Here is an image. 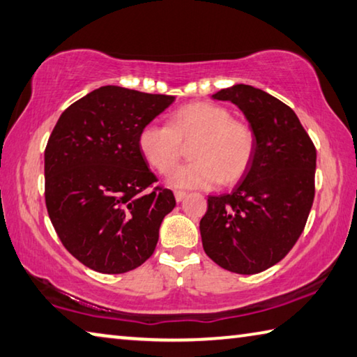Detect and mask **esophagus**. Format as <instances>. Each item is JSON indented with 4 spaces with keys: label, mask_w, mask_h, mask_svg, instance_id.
<instances>
[{
    "label": "esophagus",
    "mask_w": 357,
    "mask_h": 357,
    "mask_svg": "<svg viewBox=\"0 0 357 357\" xmlns=\"http://www.w3.org/2000/svg\"><path fill=\"white\" fill-rule=\"evenodd\" d=\"M174 196H175V201H177V202H182L183 199H185L186 196H188V192H186V191H180V190H177V191L174 192Z\"/></svg>",
    "instance_id": "esophagus-1"
}]
</instances>
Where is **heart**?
Returning a JSON list of instances; mask_svg holds the SVG:
<instances>
[{"instance_id": "1", "label": "heart", "mask_w": 357, "mask_h": 357, "mask_svg": "<svg viewBox=\"0 0 357 357\" xmlns=\"http://www.w3.org/2000/svg\"><path fill=\"white\" fill-rule=\"evenodd\" d=\"M195 139V162L176 168L182 142ZM255 133L251 125L232 119L226 106L197 102L174 111L169 125L149 122L137 135V147L150 166L169 174L175 188H211L222 182L235 183L248 172L255 155Z\"/></svg>"}]
</instances>
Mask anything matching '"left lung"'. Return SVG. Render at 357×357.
I'll return each instance as SVG.
<instances>
[{"instance_id": "8db88e82", "label": "left lung", "mask_w": 357, "mask_h": 357, "mask_svg": "<svg viewBox=\"0 0 357 357\" xmlns=\"http://www.w3.org/2000/svg\"><path fill=\"white\" fill-rule=\"evenodd\" d=\"M211 97L238 106L257 144L232 192L208 196L202 246L224 270L257 274L282 260L303 234L315 196L317 150L295 111L265 91L235 84Z\"/></svg>"}]
</instances>
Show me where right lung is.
<instances>
[{
	"label": "right lung",
	"mask_w": 357,
	"mask_h": 357,
	"mask_svg": "<svg viewBox=\"0 0 357 357\" xmlns=\"http://www.w3.org/2000/svg\"><path fill=\"white\" fill-rule=\"evenodd\" d=\"M175 100L102 86L62 112L45 147V204L64 248L93 271L122 274L153 254L175 207L137 135Z\"/></svg>",
	"instance_id": "obj_1"
}]
</instances>
